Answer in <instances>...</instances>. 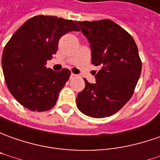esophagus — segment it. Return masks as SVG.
I'll return each instance as SVG.
<instances>
[{"mask_svg": "<svg viewBox=\"0 0 160 160\" xmlns=\"http://www.w3.org/2000/svg\"><path fill=\"white\" fill-rule=\"evenodd\" d=\"M77 77H78V76H77L76 74H74V73H72V74H71V76H70V78H77Z\"/></svg>", "mask_w": 160, "mask_h": 160, "instance_id": "esophagus-1", "label": "esophagus"}]
</instances>
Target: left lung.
I'll list each match as a JSON object with an SVG mask.
<instances>
[{
  "label": "left lung",
  "mask_w": 160,
  "mask_h": 160,
  "mask_svg": "<svg viewBox=\"0 0 160 160\" xmlns=\"http://www.w3.org/2000/svg\"><path fill=\"white\" fill-rule=\"evenodd\" d=\"M92 49V63L100 66L96 83L84 78L78 93V109L90 117L111 116L131 98L142 70V62L133 37L109 19L77 21Z\"/></svg>",
  "instance_id": "8db88e82"
}]
</instances>
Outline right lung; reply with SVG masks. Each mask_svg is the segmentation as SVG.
I'll use <instances>...</instances> for the list:
<instances>
[{"instance_id":"obj_1","label":"right lung","mask_w":160,"mask_h":160,"mask_svg":"<svg viewBox=\"0 0 160 160\" xmlns=\"http://www.w3.org/2000/svg\"><path fill=\"white\" fill-rule=\"evenodd\" d=\"M76 22L52 16H35L17 30L3 49L2 65L7 87L18 102L31 111L54 107L70 70L55 72L46 67L56 53L62 36L78 31Z\"/></svg>"}]
</instances>
